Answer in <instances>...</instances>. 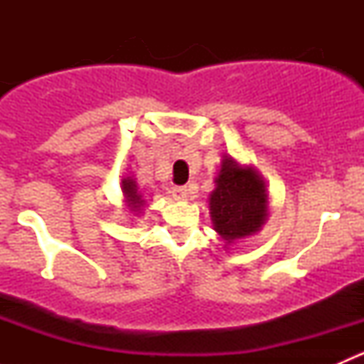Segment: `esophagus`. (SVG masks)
I'll list each match as a JSON object with an SVG mask.
<instances>
[{"label":"esophagus","instance_id":"1","mask_svg":"<svg viewBox=\"0 0 364 364\" xmlns=\"http://www.w3.org/2000/svg\"><path fill=\"white\" fill-rule=\"evenodd\" d=\"M171 193L176 200H186V197H188V190L185 186H174L171 190Z\"/></svg>","mask_w":364,"mask_h":364}]
</instances>
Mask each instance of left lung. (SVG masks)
Instances as JSON below:
<instances>
[{
  "label": "left lung",
  "mask_w": 364,
  "mask_h": 364,
  "mask_svg": "<svg viewBox=\"0 0 364 364\" xmlns=\"http://www.w3.org/2000/svg\"><path fill=\"white\" fill-rule=\"evenodd\" d=\"M215 183L209 209L216 232L229 243L257 232L266 220L267 209L266 188L259 174L225 159Z\"/></svg>",
  "instance_id": "left-lung-1"
}]
</instances>
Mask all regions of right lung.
I'll list each match as a JSON object with an SVG mask.
<instances>
[{"instance_id": "obj_1", "label": "right lung", "mask_w": 364, "mask_h": 364, "mask_svg": "<svg viewBox=\"0 0 364 364\" xmlns=\"http://www.w3.org/2000/svg\"><path fill=\"white\" fill-rule=\"evenodd\" d=\"M123 192L127 196V200L134 209H139L144 200H141V196L137 193V186L132 179H123Z\"/></svg>"}]
</instances>
